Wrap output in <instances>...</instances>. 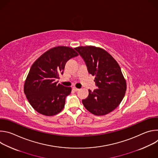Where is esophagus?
Returning a JSON list of instances; mask_svg holds the SVG:
<instances>
[{
    "mask_svg": "<svg viewBox=\"0 0 158 158\" xmlns=\"http://www.w3.org/2000/svg\"><path fill=\"white\" fill-rule=\"evenodd\" d=\"M73 89L74 90V91H76V92H77V91H79V89H77V88H76V87H74L73 88Z\"/></svg>",
    "mask_w": 158,
    "mask_h": 158,
    "instance_id": "1",
    "label": "esophagus"
}]
</instances>
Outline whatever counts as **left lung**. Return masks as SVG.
Returning <instances> with one entry per match:
<instances>
[{"label": "left lung", "mask_w": 158, "mask_h": 158, "mask_svg": "<svg viewBox=\"0 0 158 158\" xmlns=\"http://www.w3.org/2000/svg\"><path fill=\"white\" fill-rule=\"evenodd\" d=\"M85 61L89 74L95 76L98 89L89 90L88 97L82 100L85 109L96 116L114 110L124 97L126 81L117 61L104 49L95 46L74 48Z\"/></svg>", "instance_id": "obj_1"}]
</instances>
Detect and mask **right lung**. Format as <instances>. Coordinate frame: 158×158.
<instances>
[{
    "label": "right lung",
    "mask_w": 158,
    "mask_h": 158,
    "mask_svg": "<svg viewBox=\"0 0 158 158\" xmlns=\"http://www.w3.org/2000/svg\"><path fill=\"white\" fill-rule=\"evenodd\" d=\"M78 56L73 48L57 46L41 55L32 65L24 85V91L32 107L39 113L52 116L63 109L71 87L57 84L65 63Z\"/></svg>",
    "instance_id": "right-lung-1"
}]
</instances>
